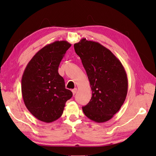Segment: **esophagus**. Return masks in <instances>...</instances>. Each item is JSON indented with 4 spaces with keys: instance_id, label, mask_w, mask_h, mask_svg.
Masks as SVG:
<instances>
[{
    "instance_id": "1",
    "label": "esophagus",
    "mask_w": 156,
    "mask_h": 156,
    "mask_svg": "<svg viewBox=\"0 0 156 156\" xmlns=\"http://www.w3.org/2000/svg\"><path fill=\"white\" fill-rule=\"evenodd\" d=\"M77 88H75V89L72 90V93H73V95L77 93Z\"/></svg>"
}]
</instances>
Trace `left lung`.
I'll return each instance as SVG.
<instances>
[{
    "instance_id": "8db88e82",
    "label": "left lung",
    "mask_w": 156,
    "mask_h": 156,
    "mask_svg": "<svg viewBox=\"0 0 156 156\" xmlns=\"http://www.w3.org/2000/svg\"><path fill=\"white\" fill-rule=\"evenodd\" d=\"M86 72L92 97L83 107L91 120L103 123L111 119L126 98L128 79L120 61L99 43L83 38L74 44Z\"/></svg>"
}]
</instances>
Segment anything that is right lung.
<instances>
[{"label": "right lung", "mask_w": 156, "mask_h": 156, "mask_svg": "<svg viewBox=\"0 0 156 156\" xmlns=\"http://www.w3.org/2000/svg\"><path fill=\"white\" fill-rule=\"evenodd\" d=\"M71 44L55 41L37 52L27 65L22 77V95L26 108L37 119L46 123L63 115L72 92L65 88L58 67Z\"/></svg>", "instance_id": "right-lung-1"}]
</instances>
